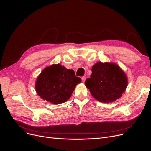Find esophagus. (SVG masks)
<instances>
[{
  "label": "esophagus",
  "instance_id": "esophagus-1",
  "mask_svg": "<svg viewBox=\"0 0 151 151\" xmlns=\"http://www.w3.org/2000/svg\"><path fill=\"white\" fill-rule=\"evenodd\" d=\"M85 80H86V76H83L82 78H81V80H82L83 82H85Z\"/></svg>",
  "mask_w": 151,
  "mask_h": 151
}]
</instances>
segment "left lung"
Listing matches in <instances>:
<instances>
[{
  "label": "left lung",
  "instance_id": "8db88e82",
  "mask_svg": "<svg viewBox=\"0 0 151 151\" xmlns=\"http://www.w3.org/2000/svg\"><path fill=\"white\" fill-rule=\"evenodd\" d=\"M93 98L104 103L118 100L125 92L128 78L115 63L97 62L92 68V74L85 82Z\"/></svg>",
  "mask_w": 151,
  "mask_h": 151
}]
</instances>
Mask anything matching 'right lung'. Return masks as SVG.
<instances>
[{
  "label": "right lung",
  "instance_id": "right-lung-1",
  "mask_svg": "<svg viewBox=\"0 0 151 151\" xmlns=\"http://www.w3.org/2000/svg\"><path fill=\"white\" fill-rule=\"evenodd\" d=\"M81 81L73 70L60 64H53L45 68L37 76L35 90L43 100L59 104L71 97L76 86Z\"/></svg>",
  "mask_w": 151,
  "mask_h": 151
}]
</instances>
